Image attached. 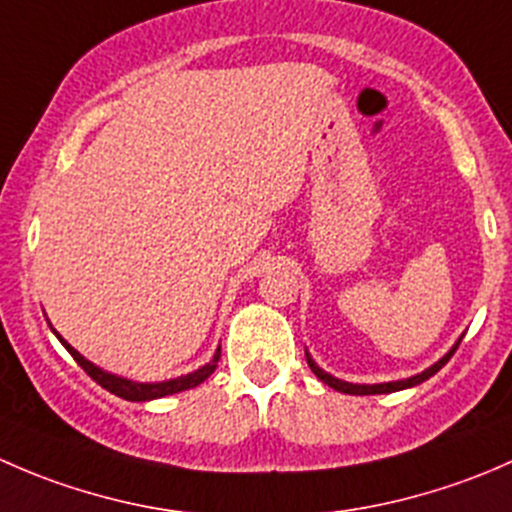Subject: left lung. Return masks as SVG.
Returning a JSON list of instances; mask_svg holds the SVG:
<instances>
[{
	"instance_id": "1",
	"label": "left lung",
	"mask_w": 512,
	"mask_h": 512,
	"mask_svg": "<svg viewBox=\"0 0 512 512\" xmlns=\"http://www.w3.org/2000/svg\"><path fill=\"white\" fill-rule=\"evenodd\" d=\"M463 339V337H461ZM461 339H458L456 344H453L451 347V352L448 354H443L441 359L436 361V364L433 366H428L426 371H421V374H416V376H409V379H401V381H386V384H349V381H342V379H337V376H332V374H327V371L324 369H319L317 364H314V359L312 356H309L307 352V364H309V369L314 371V374H317V379H322L324 384L327 386H332L334 391H342V394H354V396H369V394H391V391H401V389H411V386H418L421 384V381H426V379H431L433 374H436L438 369H443V366L448 364V359H451L453 354H456V349H458V344H461Z\"/></svg>"
}]
</instances>
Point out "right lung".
<instances>
[{
	"mask_svg": "<svg viewBox=\"0 0 512 512\" xmlns=\"http://www.w3.org/2000/svg\"><path fill=\"white\" fill-rule=\"evenodd\" d=\"M51 327V324H49ZM51 332L56 334V329H51ZM59 337V342L64 344L66 352L74 356L76 364L81 366V369L86 371V374L91 376V379L96 381L98 386H103L106 391H111V394L121 396V399L126 401H151V399H163V396H170V394H178V391H188L193 389V386L203 384L205 379H208L210 374H213L215 369H218V361H220V349L215 352L213 361L205 366H200L198 371H193V374H185V376H178V379H168V381H156V384H141V381H131V379H123V376H116L111 374V371H103L98 369L96 364H91L86 356H81L76 352L74 347H71L69 342H64L61 339V334H56Z\"/></svg>",
	"mask_w": 512,
	"mask_h": 512,
	"instance_id": "1",
	"label": "right lung"
}]
</instances>
